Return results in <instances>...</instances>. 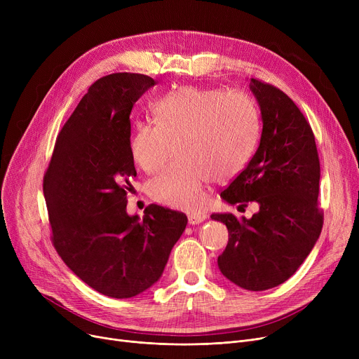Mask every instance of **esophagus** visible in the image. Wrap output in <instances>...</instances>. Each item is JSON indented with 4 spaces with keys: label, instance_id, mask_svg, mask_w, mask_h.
Returning a JSON list of instances; mask_svg holds the SVG:
<instances>
[{
    "label": "esophagus",
    "instance_id": "1",
    "mask_svg": "<svg viewBox=\"0 0 359 359\" xmlns=\"http://www.w3.org/2000/svg\"><path fill=\"white\" fill-rule=\"evenodd\" d=\"M205 219H206L205 214H189V217H187V221H189L191 225H198Z\"/></svg>",
    "mask_w": 359,
    "mask_h": 359
}]
</instances>
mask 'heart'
<instances>
[{
    "label": "heart",
    "instance_id": "obj_1",
    "mask_svg": "<svg viewBox=\"0 0 359 359\" xmlns=\"http://www.w3.org/2000/svg\"><path fill=\"white\" fill-rule=\"evenodd\" d=\"M157 122H137L130 154L151 180L149 195L172 208L196 211L212 180L227 182L249 163L260 135V113L241 91L182 86L154 104ZM177 147H175L174 145Z\"/></svg>",
    "mask_w": 359,
    "mask_h": 359
}]
</instances>
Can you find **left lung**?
Returning a JSON list of instances; mask_svg holds the SVG:
<instances>
[{
	"label": "left lung",
	"instance_id": "1",
	"mask_svg": "<svg viewBox=\"0 0 359 359\" xmlns=\"http://www.w3.org/2000/svg\"><path fill=\"white\" fill-rule=\"evenodd\" d=\"M262 115V135L246 168L221 192L230 205L256 202L252 217L212 214L229 229L218 257L221 273L249 291H265L291 278L322 233L320 163L310 123L279 88L250 79Z\"/></svg>",
	"mask_w": 359,
	"mask_h": 359
}]
</instances>
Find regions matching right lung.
<instances>
[{
	"mask_svg": "<svg viewBox=\"0 0 359 359\" xmlns=\"http://www.w3.org/2000/svg\"><path fill=\"white\" fill-rule=\"evenodd\" d=\"M156 86L144 74H110L94 83L61 129L43 179L53 246L88 287L111 298L135 297L161 278L187 217L149 205L126 212L137 176L130 111Z\"/></svg>",
	"mask_w": 359,
	"mask_h": 359,
	"instance_id": "add662e5",
	"label": "right lung"
}]
</instances>
